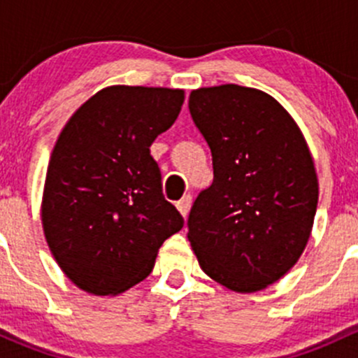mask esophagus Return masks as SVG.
<instances>
[{
    "label": "esophagus",
    "instance_id": "esophagus-1",
    "mask_svg": "<svg viewBox=\"0 0 358 358\" xmlns=\"http://www.w3.org/2000/svg\"><path fill=\"white\" fill-rule=\"evenodd\" d=\"M190 204H192V197H190V194H187V196H183L182 199L176 202V208H178V211L182 213L183 216H187L189 215Z\"/></svg>",
    "mask_w": 358,
    "mask_h": 358
}]
</instances>
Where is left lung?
<instances>
[{
	"label": "left lung",
	"mask_w": 358,
	"mask_h": 358,
	"mask_svg": "<svg viewBox=\"0 0 358 358\" xmlns=\"http://www.w3.org/2000/svg\"><path fill=\"white\" fill-rule=\"evenodd\" d=\"M189 110L213 157V183L187 220L194 252L222 286L265 289L298 262L312 232L319 183L308 145L259 90H196Z\"/></svg>",
	"instance_id": "left-lung-1"
}]
</instances>
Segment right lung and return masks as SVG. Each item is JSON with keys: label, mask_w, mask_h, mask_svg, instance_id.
<instances>
[{"label": "right lung", "mask_w": 358, "mask_h": 358, "mask_svg": "<svg viewBox=\"0 0 358 358\" xmlns=\"http://www.w3.org/2000/svg\"><path fill=\"white\" fill-rule=\"evenodd\" d=\"M183 100L182 90L110 86L60 133L41 220L57 263L81 289L109 296L135 286L152 272L162 243L182 230L150 145Z\"/></svg>", "instance_id": "add662e5"}]
</instances>
